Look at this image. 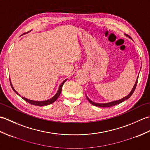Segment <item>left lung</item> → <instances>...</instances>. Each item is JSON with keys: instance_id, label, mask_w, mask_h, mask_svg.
Segmentation results:
<instances>
[{"instance_id": "obj_1", "label": "left lung", "mask_w": 150, "mask_h": 150, "mask_svg": "<svg viewBox=\"0 0 150 150\" xmlns=\"http://www.w3.org/2000/svg\"><path fill=\"white\" fill-rule=\"evenodd\" d=\"M129 39H131L130 38V37H129ZM138 78H139V76L137 78V80H136V82L134 84V86H133V87L132 88V91H130V93L127 95V96L123 97L122 98H121V99H119V100H114V101H111V102H110V103H95V102L92 101L91 100H90V98H89L88 97V96L86 95V97L88 100L90 102V103L92 104L93 105V106H97V107H100V108H107V107H111V106H115V105H117L118 104H120L121 103H122V102H124V100H126L127 99H128V98L132 96V95L133 93V92H134L135 90V88H136V86H137V81H138Z\"/></svg>"}]
</instances>
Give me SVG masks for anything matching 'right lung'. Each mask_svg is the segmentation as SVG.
<instances>
[{
    "label": "right lung",
    "instance_id": "right-lung-1",
    "mask_svg": "<svg viewBox=\"0 0 150 150\" xmlns=\"http://www.w3.org/2000/svg\"><path fill=\"white\" fill-rule=\"evenodd\" d=\"M68 80V79H65L64 81L61 84H60L59 87V89H58V91H57V92L56 93V94L54 95L53 97H52V98H50V99H47V100H40V101H38V100H30V99H28V98H25L24 97H22L21 95L20 94H18L17 91H15V90L14 89L13 86V85L11 84V80L10 79H9V81H10V84H11V86L13 89V90L16 93H17L18 95H19V96L21 97L24 100H26V102H28V103H30L31 104H33V105H35V106H47V105H50L51 104L53 103L54 102H55L57 98H58V97H59V95L60 94V93H61V90H62V86L64 84V83Z\"/></svg>",
    "mask_w": 150,
    "mask_h": 150
}]
</instances>
